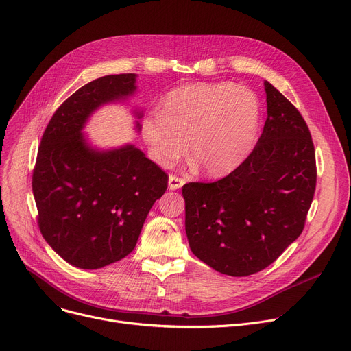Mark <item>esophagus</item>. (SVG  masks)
Segmentation results:
<instances>
[{"label":"esophagus","instance_id":"1","mask_svg":"<svg viewBox=\"0 0 351 351\" xmlns=\"http://www.w3.org/2000/svg\"><path fill=\"white\" fill-rule=\"evenodd\" d=\"M184 182H186L184 178H181V177L176 176V174H170V177H169V189L170 190H177V189L184 186Z\"/></svg>","mask_w":351,"mask_h":351}]
</instances>
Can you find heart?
<instances>
[{
    "mask_svg": "<svg viewBox=\"0 0 351 351\" xmlns=\"http://www.w3.org/2000/svg\"><path fill=\"white\" fill-rule=\"evenodd\" d=\"M260 123L256 94L227 81L193 82L167 94L141 124L152 157L171 165L184 153L208 176L234 170L253 147Z\"/></svg>",
    "mask_w": 351,
    "mask_h": 351,
    "instance_id": "obj_1",
    "label": "heart"
}]
</instances>
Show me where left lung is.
<instances>
[{"instance_id":"1","label":"left lung","mask_w":351,"mask_h":351,"mask_svg":"<svg viewBox=\"0 0 351 351\" xmlns=\"http://www.w3.org/2000/svg\"><path fill=\"white\" fill-rule=\"evenodd\" d=\"M267 120L250 156L221 180L187 182L186 232L195 257L232 277L274 263L304 228L317 181L300 111L264 81Z\"/></svg>"}]
</instances>
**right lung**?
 <instances>
[{
    "instance_id": "right-lung-1",
    "label": "right lung",
    "mask_w": 351,
    "mask_h": 351,
    "mask_svg": "<svg viewBox=\"0 0 351 351\" xmlns=\"http://www.w3.org/2000/svg\"><path fill=\"white\" fill-rule=\"evenodd\" d=\"M134 91L136 74L88 82L57 108L41 138L32 171L37 223L54 252L78 269L128 256L169 186L167 173L134 145L97 152L81 134L94 110Z\"/></svg>"
}]
</instances>
